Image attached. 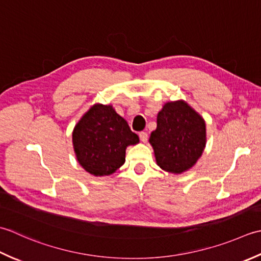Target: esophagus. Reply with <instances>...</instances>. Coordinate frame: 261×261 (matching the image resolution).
Segmentation results:
<instances>
[{
	"mask_svg": "<svg viewBox=\"0 0 261 261\" xmlns=\"http://www.w3.org/2000/svg\"><path fill=\"white\" fill-rule=\"evenodd\" d=\"M138 136H140V138H141V141L142 142H147V138H148V135H147V133L146 132H141L140 134H138Z\"/></svg>",
	"mask_w": 261,
	"mask_h": 261,
	"instance_id": "obj_1",
	"label": "esophagus"
}]
</instances>
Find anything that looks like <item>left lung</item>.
<instances>
[{
  "label": "left lung",
  "instance_id": "1",
  "mask_svg": "<svg viewBox=\"0 0 261 261\" xmlns=\"http://www.w3.org/2000/svg\"><path fill=\"white\" fill-rule=\"evenodd\" d=\"M205 142L204 119L184 101L164 105L150 137L158 166L172 173L193 167L204 151Z\"/></svg>",
  "mask_w": 261,
  "mask_h": 261
}]
</instances>
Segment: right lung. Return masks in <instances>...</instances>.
Returning a JSON list of instances; mask_svg holds the SVG:
<instances>
[{
    "label": "right lung",
    "mask_w": 261,
    "mask_h": 261,
    "mask_svg": "<svg viewBox=\"0 0 261 261\" xmlns=\"http://www.w3.org/2000/svg\"><path fill=\"white\" fill-rule=\"evenodd\" d=\"M138 143L127 121L111 106L94 105L73 132L79 163L93 175H109L125 162L126 147Z\"/></svg>",
    "instance_id": "1"
}]
</instances>
